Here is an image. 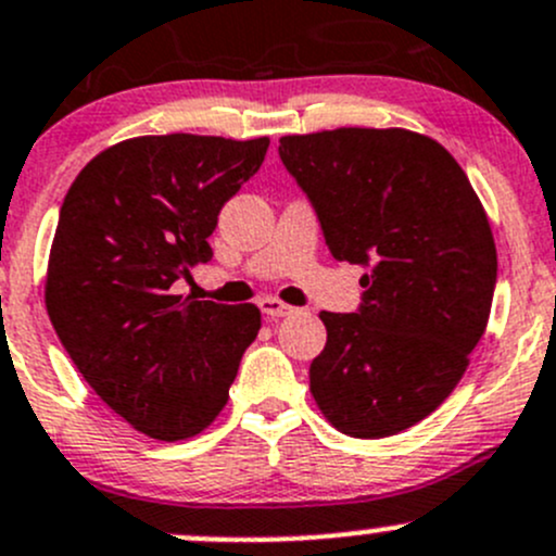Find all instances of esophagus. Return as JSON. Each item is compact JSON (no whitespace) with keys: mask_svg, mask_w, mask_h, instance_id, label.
<instances>
[{"mask_svg":"<svg viewBox=\"0 0 556 556\" xmlns=\"http://www.w3.org/2000/svg\"><path fill=\"white\" fill-rule=\"evenodd\" d=\"M257 306H261V312L266 314L268 319L288 317V314L293 312V306H288V304H285V301H279V299H271V295H266V299L257 301Z\"/></svg>","mask_w":556,"mask_h":556,"instance_id":"obj_1","label":"esophagus"}]
</instances>
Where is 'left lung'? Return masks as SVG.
<instances>
[{
    "label": "left lung",
    "instance_id": "left-lung-1",
    "mask_svg": "<svg viewBox=\"0 0 556 556\" xmlns=\"http://www.w3.org/2000/svg\"><path fill=\"white\" fill-rule=\"evenodd\" d=\"M336 261L368 268L361 309L319 312V412L352 439H384L441 406L484 336L497 252L479 195L435 139L336 128L279 139Z\"/></svg>",
    "mask_w": 556,
    "mask_h": 556
}]
</instances>
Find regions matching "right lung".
Listing matches in <instances>:
<instances>
[{"instance_id": "obj_1", "label": "right lung", "mask_w": 556, "mask_h": 556, "mask_svg": "<svg viewBox=\"0 0 556 556\" xmlns=\"http://www.w3.org/2000/svg\"><path fill=\"white\" fill-rule=\"evenodd\" d=\"M266 150L268 137L126 139L86 164L61 204L50 323L93 392L150 439L212 425L261 330L257 306L190 301L172 285L212 261L217 215Z\"/></svg>"}]
</instances>
